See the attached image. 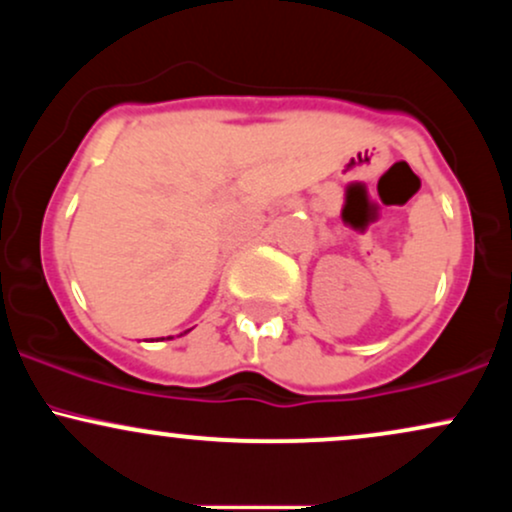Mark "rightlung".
I'll return each mask as SVG.
<instances>
[{"instance_id":"obj_1","label":"right lung","mask_w":512,"mask_h":512,"mask_svg":"<svg viewBox=\"0 0 512 512\" xmlns=\"http://www.w3.org/2000/svg\"><path fill=\"white\" fill-rule=\"evenodd\" d=\"M185 332H190V330H185ZM168 339H173V337H168Z\"/></svg>"}]
</instances>
